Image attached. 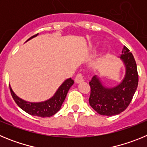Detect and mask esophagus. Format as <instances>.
Returning a JSON list of instances; mask_svg holds the SVG:
<instances>
[{
    "label": "esophagus",
    "mask_w": 147,
    "mask_h": 147,
    "mask_svg": "<svg viewBox=\"0 0 147 147\" xmlns=\"http://www.w3.org/2000/svg\"><path fill=\"white\" fill-rule=\"evenodd\" d=\"M84 81V76H82V74H78L75 78V82L76 83H80Z\"/></svg>",
    "instance_id": "esophagus-1"
}]
</instances>
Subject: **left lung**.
Masks as SVG:
<instances>
[{"mask_svg":"<svg viewBox=\"0 0 147 147\" xmlns=\"http://www.w3.org/2000/svg\"><path fill=\"white\" fill-rule=\"evenodd\" d=\"M119 58L125 66V75L119 84L107 88L96 75L89 82L91 88L90 105L100 115L111 116L123 112L129 106L138 88L137 65L132 54L126 46L123 48Z\"/></svg>","mask_w":147,"mask_h":147,"instance_id":"left-lung-1","label":"left lung"}]
</instances>
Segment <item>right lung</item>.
Listing matches in <instances>:
<instances>
[{
  "mask_svg": "<svg viewBox=\"0 0 147 147\" xmlns=\"http://www.w3.org/2000/svg\"><path fill=\"white\" fill-rule=\"evenodd\" d=\"M37 35L38 34L34 35L30 37L27 41L33 37H37ZM73 85H74V80H71V78L67 79L59 87L57 90L56 91L52 97H51L50 98L45 100L44 102H30L22 99L15 94V92L11 89V86H9V88L13 99L15 100L18 107H20L22 110L30 115L45 118L54 115L60 110L62 103L65 99L67 92Z\"/></svg>",
  "mask_w": 147,
  "mask_h": 147,
  "instance_id": "add662e5",
  "label": "right lung"
}]
</instances>
